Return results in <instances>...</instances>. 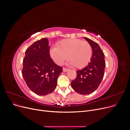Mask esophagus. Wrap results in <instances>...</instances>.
<instances>
[{
	"label": "esophagus",
	"instance_id": "34e87169",
	"mask_svg": "<svg viewBox=\"0 0 130 130\" xmlns=\"http://www.w3.org/2000/svg\"><path fill=\"white\" fill-rule=\"evenodd\" d=\"M69 70V69H68L67 68H63V72H67Z\"/></svg>",
	"mask_w": 130,
	"mask_h": 130
}]
</instances>
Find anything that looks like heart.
<instances>
[{
    "label": "heart",
    "instance_id": "1",
    "mask_svg": "<svg viewBox=\"0 0 130 130\" xmlns=\"http://www.w3.org/2000/svg\"><path fill=\"white\" fill-rule=\"evenodd\" d=\"M50 55L55 62L59 65L63 63L67 58L70 60L69 64L81 69L86 67L92 57V47L89 42L78 39L62 40L57 47L51 49Z\"/></svg>",
    "mask_w": 130,
    "mask_h": 130
}]
</instances>
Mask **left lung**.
<instances>
[{"label": "left lung", "mask_w": 130, "mask_h": 130, "mask_svg": "<svg viewBox=\"0 0 130 130\" xmlns=\"http://www.w3.org/2000/svg\"><path fill=\"white\" fill-rule=\"evenodd\" d=\"M84 38L92 47V56L87 66L77 71V77L71 85L77 93L86 95L93 92L100 85L104 74L105 62L104 53L99 44L87 37Z\"/></svg>", "instance_id": "obj_1"}]
</instances>
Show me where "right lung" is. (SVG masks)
Masks as SVG:
<instances>
[{
    "instance_id": "1",
    "label": "right lung",
    "mask_w": 130,
    "mask_h": 130,
    "mask_svg": "<svg viewBox=\"0 0 130 130\" xmlns=\"http://www.w3.org/2000/svg\"><path fill=\"white\" fill-rule=\"evenodd\" d=\"M47 38L35 42L27 48L23 60L22 75L27 86L39 95L52 93L62 68L53 61Z\"/></svg>"
}]
</instances>
